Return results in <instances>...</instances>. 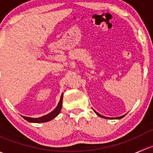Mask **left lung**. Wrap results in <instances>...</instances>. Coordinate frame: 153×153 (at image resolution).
Segmentation results:
<instances>
[{
  "label": "left lung",
  "instance_id": "left-lung-1",
  "mask_svg": "<svg viewBox=\"0 0 153 153\" xmlns=\"http://www.w3.org/2000/svg\"><path fill=\"white\" fill-rule=\"evenodd\" d=\"M94 111L95 112V114H97V116H99V117H102V118H105V119H119V120H120V119H122V118H123L124 117V116L125 115H123V116H121V117H116V118H110V117H104V116H102L101 114H98L97 111H95L94 110Z\"/></svg>",
  "mask_w": 153,
  "mask_h": 153
}]
</instances>
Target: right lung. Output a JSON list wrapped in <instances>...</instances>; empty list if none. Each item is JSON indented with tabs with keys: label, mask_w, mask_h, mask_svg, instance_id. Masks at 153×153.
Masks as SVG:
<instances>
[{
	"label": "right lung",
	"mask_w": 153,
	"mask_h": 153,
	"mask_svg": "<svg viewBox=\"0 0 153 153\" xmlns=\"http://www.w3.org/2000/svg\"><path fill=\"white\" fill-rule=\"evenodd\" d=\"M62 100H63V94H62L60 98V100H59V104L56 106V108L54 109L53 111H51V113H49L47 115H45L43 117H39V118H31V117H23L24 119L25 120H27L28 122L30 123H46V122L51 121L53 119L55 118L56 117H57L59 115V114L60 113L61 109L62 107Z\"/></svg>",
	"instance_id": "1"
}]
</instances>
